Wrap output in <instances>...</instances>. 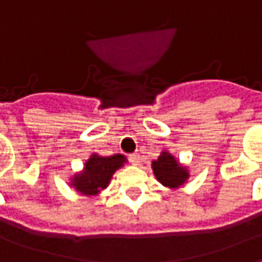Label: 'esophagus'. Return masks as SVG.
<instances>
[{"label": "esophagus", "instance_id": "esophagus-1", "mask_svg": "<svg viewBox=\"0 0 262 262\" xmlns=\"http://www.w3.org/2000/svg\"><path fill=\"white\" fill-rule=\"evenodd\" d=\"M129 160H130V163L133 165H139L140 164V161H142V157H140V154L139 153H132L129 154Z\"/></svg>", "mask_w": 262, "mask_h": 262}]
</instances>
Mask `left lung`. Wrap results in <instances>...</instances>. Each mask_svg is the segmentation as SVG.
I'll list each match as a JSON object with an SVG mask.
<instances>
[{
    "mask_svg": "<svg viewBox=\"0 0 262 262\" xmlns=\"http://www.w3.org/2000/svg\"><path fill=\"white\" fill-rule=\"evenodd\" d=\"M154 176L164 187H168L171 189H176L184 185L189 178L187 167H182L177 159L168 151H163L160 154L159 159L154 160L151 163Z\"/></svg>",
    "mask_w": 262,
    "mask_h": 262,
    "instance_id": "1",
    "label": "left lung"
}]
</instances>
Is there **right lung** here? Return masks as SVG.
<instances>
[{
  "instance_id": "add662e5",
  "label": "right lung",
  "mask_w": 262,
  "mask_h": 262,
  "mask_svg": "<svg viewBox=\"0 0 262 262\" xmlns=\"http://www.w3.org/2000/svg\"><path fill=\"white\" fill-rule=\"evenodd\" d=\"M126 163V157L122 154H114L103 157L99 154H92L85 161L84 170L75 174L71 180V185L77 192L94 196L109 185L114 172Z\"/></svg>"
}]
</instances>
